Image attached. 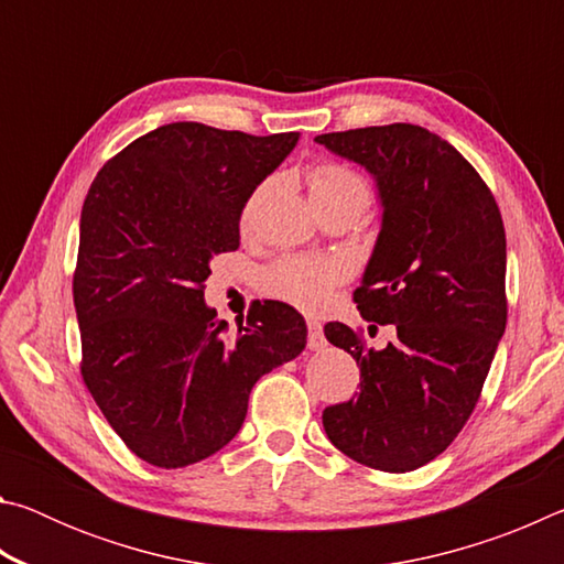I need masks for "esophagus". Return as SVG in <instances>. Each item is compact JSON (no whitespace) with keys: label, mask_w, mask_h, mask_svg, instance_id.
Wrapping results in <instances>:
<instances>
[{"label":"esophagus","mask_w":564,"mask_h":564,"mask_svg":"<svg viewBox=\"0 0 564 564\" xmlns=\"http://www.w3.org/2000/svg\"><path fill=\"white\" fill-rule=\"evenodd\" d=\"M328 346L326 336H323V326L318 321H308V348L311 350H323Z\"/></svg>","instance_id":"1"}]
</instances>
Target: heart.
<instances>
[{
  "mask_svg": "<svg viewBox=\"0 0 564 564\" xmlns=\"http://www.w3.org/2000/svg\"><path fill=\"white\" fill-rule=\"evenodd\" d=\"M308 188L313 206L321 204H368V186L356 171L340 164H318L311 169ZM269 184H263L248 196L241 212V228L248 231L256 212L263 202ZM348 275V265L338 259H308V256H289L265 273V285L273 295L299 305L303 311H316L326 305L336 285Z\"/></svg>",
  "mask_w": 564,
  "mask_h": 564,
  "instance_id": "heart-1",
  "label": "heart"
}]
</instances>
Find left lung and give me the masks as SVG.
Returning <instances> with one entry per match:
<instances>
[{"label":"left lung","mask_w":564,"mask_h":564,"mask_svg":"<svg viewBox=\"0 0 564 564\" xmlns=\"http://www.w3.org/2000/svg\"><path fill=\"white\" fill-rule=\"evenodd\" d=\"M376 181L380 231L352 293L395 340L366 348L343 323L326 338L360 368V393L323 410L328 441L352 460L408 473L441 455L470 417L508 321L505 228L480 174L415 123L316 137Z\"/></svg>","instance_id":"8db88e82"}]
</instances>
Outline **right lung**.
Here are the masks:
<instances>
[{"mask_svg":"<svg viewBox=\"0 0 564 564\" xmlns=\"http://www.w3.org/2000/svg\"><path fill=\"white\" fill-rule=\"evenodd\" d=\"M299 139L176 121L131 141L94 178L74 273L82 376L141 460L184 467L221 451L256 380L305 348L308 328L291 305L263 303L228 330L204 299L214 256L241 243L248 196Z\"/></svg>","mask_w":564,"mask_h":564,"instance_id":"1","label":"right lung"}]
</instances>
